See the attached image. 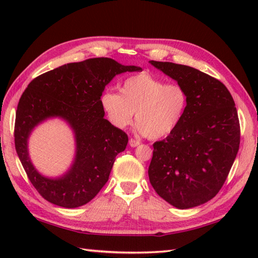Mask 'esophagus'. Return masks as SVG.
Instances as JSON below:
<instances>
[{"label":"esophagus","instance_id":"esophagus-1","mask_svg":"<svg viewBox=\"0 0 258 258\" xmlns=\"http://www.w3.org/2000/svg\"><path fill=\"white\" fill-rule=\"evenodd\" d=\"M128 144H130V146L136 147L138 145H140V142H139V141H136V140H134V139H131V140H130V142H128Z\"/></svg>","mask_w":258,"mask_h":258}]
</instances>
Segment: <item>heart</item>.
Here are the masks:
<instances>
[{"label":"heart","mask_w":258,"mask_h":258,"mask_svg":"<svg viewBox=\"0 0 258 258\" xmlns=\"http://www.w3.org/2000/svg\"><path fill=\"white\" fill-rule=\"evenodd\" d=\"M100 104L114 127L123 130L128 126L135 112L139 133L156 140L171 134L182 122L188 97L182 85L141 73L125 79L119 93L104 90Z\"/></svg>","instance_id":"heart-1"}]
</instances>
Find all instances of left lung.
I'll list each match as a JSON object with an SVG mask.
<instances>
[{"label":"left lung","instance_id":"obj_1","mask_svg":"<svg viewBox=\"0 0 258 258\" xmlns=\"http://www.w3.org/2000/svg\"><path fill=\"white\" fill-rule=\"evenodd\" d=\"M150 63L182 85L188 97L182 122L153 144L150 182L163 200L179 210L202 205L220 191L236 158L237 109L221 81L187 65Z\"/></svg>","mask_w":258,"mask_h":258}]
</instances>
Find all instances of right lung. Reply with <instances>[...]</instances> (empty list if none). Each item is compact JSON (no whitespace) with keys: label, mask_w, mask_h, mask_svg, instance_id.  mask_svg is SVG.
<instances>
[{"label":"right lung","mask_w":258,"mask_h":258,"mask_svg":"<svg viewBox=\"0 0 258 258\" xmlns=\"http://www.w3.org/2000/svg\"><path fill=\"white\" fill-rule=\"evenodd\" d=\"M142 71L108 57L69 63L37 76L27 85L16 109L14 141L22 165L33 186L54 205L75 208L94 199L108 180L115 157L128 138L104 118L100 96L115 76ZM64 119L73 128L76 156L69 171L50 179L37 172L27 142L38 124L48 118Z\"/></svg>","instance_id":"obj_1"}]
</instances>
